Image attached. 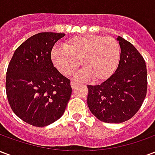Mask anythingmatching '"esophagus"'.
<instances>
[{
    "mask_svg": "<svg viewBox=\"0 0 155 155\" xmlns=\"http://www.w3.org/2000/svg\"><path fill=\"white\" fill-rule=\"evenodd\" d=\"M71 87H72V89H74V88L76 87V85H78V83L74 82V81H71Z\"/></svg>",
    "mask_w": 155,
    "mask_h": 155,
    "instance_id": "esophagus-1",
    "label": "esophagus"
}]
</instances>
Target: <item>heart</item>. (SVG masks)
<instances>
[{"mask_svg":"<svg viewBox=\"0 0 155 155\" xmlns=\"http://www.w3.org/2000/svg\"><path fill=\"white\" fill-rule=\"evenodd\" d=\"M64 49L54 47L51 53L53 64L64 75H70L81 64L84 69L75 78L80 81L93 77L103 81L116 70L120 58L119 42L110 36L82 35L65 41Z\"/></svg>","mask_w":155,"mask_h":155,"instance_id":"heart-1","label":"heart"}]
</instances>
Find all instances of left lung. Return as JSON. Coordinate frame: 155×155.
Here are the masks:
<instances>
[{
	"label": "left lung",
	"mask_w": 155,
	"mask_h": 155,
	"mask_svg": "<svg viewBox=\"0 0 155 155\" xmlns=\"http://www.w3.org/2000/svg\"><path fill=\"white\" fill-rule=\"evenodd\" d=\"M121 53L110 77L97 85H87V104L98 120L118 124L129 120L143 104L147 93L145 61L130 42L118 36Z\"/></svg>",
	"instance_id": "obj_1"
}]
</instances>
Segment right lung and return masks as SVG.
I'll use <instances>...</instances> for the list:
<instances>
[{"label":"right lung","instance_id":"1","mask_svg":"<svg viewBox=\"0 0 155 155\" xmlns=\"http://www.w3.org/2000/svg\"><path fill=\"white\" fill-rule=\"evenodd\" d=\"M64 33L41 32L14 52L6 71L5 91L11 108L33 126L44 127L64 114L71 99V81L54 67L51 53Z\"/></svg>","mask_w":155,"mask_h":155}]
</instances>
